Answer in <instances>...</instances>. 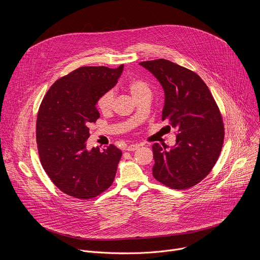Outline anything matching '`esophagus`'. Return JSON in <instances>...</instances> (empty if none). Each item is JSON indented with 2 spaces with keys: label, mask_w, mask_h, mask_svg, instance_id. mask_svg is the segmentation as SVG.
<instances>
[{
  "label": "esophagus",
  "mask_w": 260,
  "mask_h": 260,
  "mask_svg": "<svg viewBox=\"0 0 260 260\" xmlns=\"http://www.w3.org/2000/svg\"><path fill=\"white\" fill-rule=\"evenodd\" d=\"M139 147H140V145H139V144H132V145L127 146L126 150H127V151H135V150H137V149H138Z\"/></svg>",
  "instance_id": "34e87169"
}]
</instances>
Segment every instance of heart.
Listing matches in <instances>:
<instances>
[{
  "label": "heart",
  "instance_id": "obj_1",
  "mask_svg": "<svg viewBox=\"0 0 260 260\" xmlns=\"http://www.w3.org/2000/svg\"><path fill=\"white\" fill-rule=\"evenodd\" d=\"M128 90L131 91L132 95L134 98H137L139 94H141L144 91L150 90L148 84L142 80V79H133L128 82L127 84ZM113 101H114V92L112 90H108L104 92L96 102V106L99 110L103 113H107L109 111L112 109L113 106Z\"/></svg>",
  "mask_w": 260,
  "mask_h": 260
}]
</instances>
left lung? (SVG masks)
Returning a JSON list of instances; mask_svg holds the SVG:
<instances>
[{"mask_svg": "<svg viewBox=\"0 0 260 260\" xmlns=\"http://www.w3.org/2000/svg\"><path fill=\"white\" fill-rule=\"evenodd\" d=\"M165 91L161 119L177 132L176 144L154 143L153 177L173 189H186L213 169L224 140L218 106L197 73L168 59L140 62Z\"/></svg>", "mask_w": 260, "mask_h": 260, "instance_id": "1", "label": "left lung"}]
</instances>
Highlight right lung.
Segmentation results:
<instances>
[{
  "label": "right lung",
  "instance_id": "right-lung-1",
  "mask_svg": "<svg viewBox=\"0 0 260 260\" xmlns=\"http://www.w3.org/2000/svg\"><path fill=\"white\" fill-rule=\"evenodd\" d=\"M123 71L81 67L56 80L37 116L41 165L55 186L80 200L98 197L112 185L122 152L114 145L86 148L89 126L100 117L98 99L113 88Z\"/></svg>",
  "mask_w": 260,
  "mask_h": 260
}]
</instances>
